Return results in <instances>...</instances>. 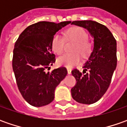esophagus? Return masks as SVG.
Instances as JSON below:
<instances>
[{
    "label": "esophagus",
    "instance_id": "obj_1",
    "mask_svg": "<svg viewBox=\"0 0 127 127\" xmlns=\"http://www.w3.org/2000/svg\"><path fill=\"white\" fill-rule=\"evenodd\" d=\"M67 71H68V74H71V70L70 68H67Z\"/></svg>",
    "mask_w": 127,
    "mask_h": 127
}]
</instances>
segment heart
I'll use <instances>...</instances> for the list:
<instances>
[{"label":"heart","mask_w":127,"mask_h":127,"mask_svg":"<svg viewBox=\"0 0 127 127\" xmlns=\"http://www.w3.org/2000/svg\"><path fill=\"white\" fill-rule=\"evenodd\" d=\"M69 39L77 42L74 51H80L83 55H86L90 51V44L87 42L88 34L81 27H73L67 32ZM64 38L59 33H56L51 40V48L57 54H61L64 50ZM81 56L78 53L65 54L57 59L58 65L65 66L68 68H73L81 61Z\"/></svg>","instance_id":"obj_1"}]
</instances>
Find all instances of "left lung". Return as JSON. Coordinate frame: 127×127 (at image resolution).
<instances>
[{
  "mask_svg": "<svg viewBox=\"0 0 127 127\" xmlns=\"http://www.w3.org/2000/svg\"><path fill=\"white\" fill-rule=\"evenodd\" d=\"M71 25L86 29L93 39L92 51L83 66L84 74L77 69L71 71L77 81L71 95L79 103L93 104L110 86L117 67V42L107 27L95 21H73Z\"/></svg>",
  "mask_w": 127,
  "mask_h": 127,
  "instance_id": "8db88e82",
  "label": "left lung"
}]
</instances>
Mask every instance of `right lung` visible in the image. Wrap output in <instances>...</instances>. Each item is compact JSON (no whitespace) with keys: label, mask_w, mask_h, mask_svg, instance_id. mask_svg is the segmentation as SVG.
<instances>
[{"label":"right lung","mask_w":127,"mask_h":127,"mask_svg":"<svg viewBox=\"0 0 127 127\" xmlns=\"http://www.w3.org/2000/svg\"><path fill=\"white\" fill-rule=\"evenodd\" d=\"M71 22H37L27 27L15 44L12 69L17 87L23 98L34 107L51 103L56 86L68 73L65 67L51 72H46L45 69L55 62L52 38Z\"/></svg>","instance_id":"right-lung-1"}]
</instances>
